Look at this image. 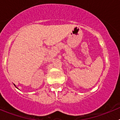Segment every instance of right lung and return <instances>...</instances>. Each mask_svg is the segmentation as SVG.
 Listing matches in <instances>:
<instances>
[{
    "label": "right lung",
    "instance_id": "1",
    "mask_svg": "<svg viewBox=\"0 0 120 120\" xmlns=\"http://www.w3.org/2000/svg\"><path fill=\"white\" fill-rule=\"evenodd\" d=\"M14 86H15V84H14ZM15 87H16V86H15Z\"/></svg>",
    "mask_w": 120,
    "mask_h": 120
}]
</instances>
